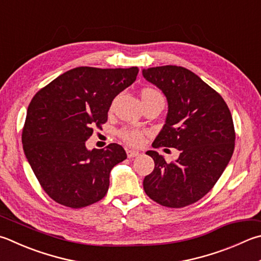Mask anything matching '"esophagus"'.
Wrapping results in <instances>:
<instances>
[{
	"label": "esophagus",
	"mask_w": 261,
	"mask_h": 261,
	"mask_svg": "<svg viewBox=\"0 0 261 261\" xmlns=\"http://www.w3.org/2000/svg\"><path fill=\"white\" fill-rule=\"evenodd\" d=\"M126 155L129 159L132 158H136V156L139 155V151L138 150H135V149H131V148H126Z\"/></svg>",
	"instance_id": "esophagus-1"
}]
</instances>
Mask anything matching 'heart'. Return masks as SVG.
I'll return each instance as SVG.
<instances>
[{
	"mask_svg": "<svg viewBox=\"0 0 261 261\" xmlns=\"http://www.w3.org/2000/svg\"><path fill=\"white\" fill-rule=\"evenodd\" d=\"M159 93L156 90L146 88L141 91V96H147V94H156ZM118 136L125 141L126 144L132 146H138L143 143L144 139V131L140 129H136V127H123L118 131Z\"/></svg>",
	"mask_w": 261,
	"mask_h": 261,
	"instance_id": "1",
	"label": "heart"
}]
</instances>
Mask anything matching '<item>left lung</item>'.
Instances as JSON below:
<instances>
[{"instance_id": "obj_1", "label": "left lung", "mask_w": 261, "mask_h": 261, "mask_svg": "<svg viewBox=\"0 0 261 261\" xmlns=\"http://www.w3.org/2000/svg\"><path fill=\"white\" fill-rule=\"evenodd\" d=\"M143 75L168 100L167 120L153 147L180 151L171 163L158 151H147L155 168L144 179L145 193L163 206H187L211 191L233 155L230 111L216 90L187 68L160 66L143 69Z\"/></svg>"}]
</instances>
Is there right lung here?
Returning a JSON list of instances; mask_svg holds the SVG:
<instances>
[{
    "label": "right lung",
    "mask_w": 261,
    "mask_h": 261,
    "mask_svg": "<svg viewBox=\"0 0 261 261\" xmlns=\"http://www.w3.org/2000/svg\"><path fill=\"white\" fill-rule=\"evenodd\" d=\"M138 67H76L42 88L28 106L22 147L44 192L79 209L106 195L111 170L126 159L121 145L89 150L94 126L107 122L113 99L136 81Z\"/></svg>",
    "instance_id": "right-lung-1"
}]
</instances>
